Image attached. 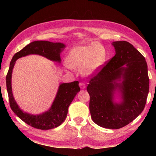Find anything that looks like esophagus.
<instances>
[{
	"label": "esophagus",
	"instance_id": "34e87169",
	"mask_svg": "<svg viewBox=\"0 0 156 156\" xmlns=\"http://www.w3.org/2000/svg\"><path fill=\"white\" fill-rule=\"evenodd\" d=\"M79 85H80V87L81 89H84L86 88V84L84 83V82H80V83H79Z\"/></svg>",
	"mask_w": 156,
	"mask_h": 156
}]
</instances>
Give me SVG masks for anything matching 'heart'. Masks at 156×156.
Wrapping results in <instances>:
<instances>
[{"label":"heart","mask_w":156,"mask_h":156,"mask_svg":"<svg viewBox=\"0 0 156 156\" xmlns=\"http://www.w3.org/2000/svg\"><path fill=\"white\" fill-rule=\"evenodd\" d=\"M107 59V51L97 43L77 46L69 51L66 59L67 68H82L85 76L94 74L100 69Z\"/></svg>","instance_id":"b5f03b06"}]
</instances>
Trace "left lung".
<instances>
[{
  "instance_id": "obj_1",
  "label": "left lung",
  "mask_w": 156,
  "mask_h": 156,
  "mask_svg": "<svg viewBox=\"0 0 156 156\" xmlns=\"http://www.w3.org/2000/svg\"><path fill=\"white\" fill-rule=\"evenodd\" d=\"M112 45L115 55L90 76L87 89L92 121L102 127L118 129L130 123L144 111L150 80L145 59L133 45L125 41H114ZM121 77L124 80L117 83ZM117 87L123 101L113 104V94Z\"/></svg>"
}]
</instances>
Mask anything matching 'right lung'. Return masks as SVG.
<instances>
[{"label":"right lung","instance_id":"1","mask_svg":"<svg viewBox=\"0 0 156 156\" xmlns=\"http://www.w3.org/2000/svg\"><path fill=\"white\" fill-rule=\"evenodd\" d=\"M65 48L61 43H52L47 41H35L26 45L21 51L16 53L10 63V67L6 76L10 107L16 116L31 127L48 130L60 125L67 117L68 107L76 94L80 90L78 81L59 85L57 95L53 102L51 108L44 114L31 115L23 112L16 103L13 98L11 88V76L13 67L17 59L29 54H39L53 61L61 62L60 53Z\"/></svg>","mask_w":156,"mask_h":156}]
</instances>
